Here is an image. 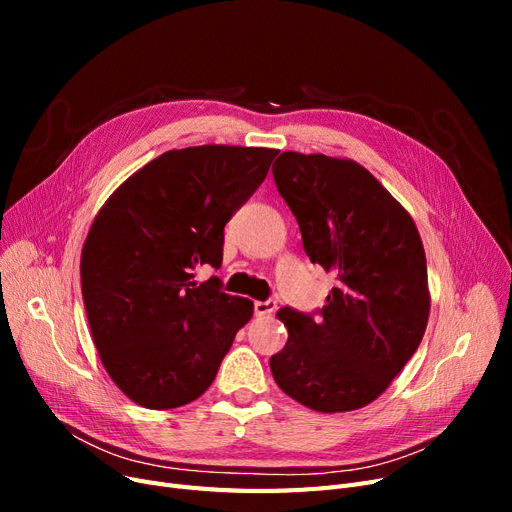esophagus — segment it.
Here are the masks:
<instances>
[{"label": "esophagus", "instance_id": "obj_1", "mask_svg": "<svg viewBox=\"0 0 512 512\" xmlns=\"http://www.w3.org/2000/svg\"><path fill=\"white\" fill-rule=\"evenodd\" d=\"M276 311V301H257L255 303V315L257 317H267Z\"/></svg>", "mask_w": 512, "mask_h": 512}]
</instances>
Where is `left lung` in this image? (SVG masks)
<instances>
[{
  "instance_id": "left-lung-1",
  "label": "left lung",
  "mask_w": 512,
  "mask_h": 512,
  "mask_svg": "<svg viewBox=\"0 0 512 512\" xmlns=\"http://www.w3.org/2000/svg\"><path fill=\"white\" fill-rule=\"evenodd\" d=\"M274 180L311 263L338 278L319 317L276 315L288 342L270 359L282 392L319 413L373 402L415 355L429 317L419 230L369 170L353 159L284 151Z\"/></svg>"
}]
</instances>
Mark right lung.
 I'll list each match as a JSON object with an SVG mask.
<instances>
[{"label":"right lung","mask_w":512,"mask_h":512,"mask_svg":"<svg viewBox=\"0 0 512 512\" xmlns=\"http://www.w3.org/2000/svg\"><path fill=\"white\" fill-rule=\"evenodd\" d=\"M278 149L199 145L161 153L97 211L80 255L99 359L137 405H188L215 380L253 301L197 284L222 265L224 226L265 180Z\"/></svg>","instance_id":"obj_1"}]
</instances>
